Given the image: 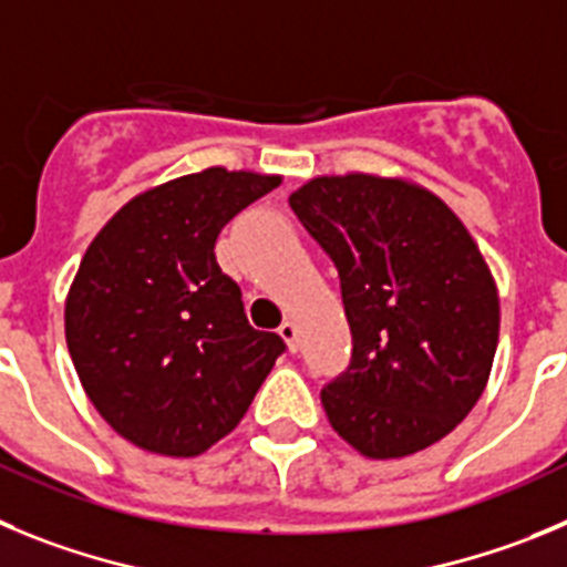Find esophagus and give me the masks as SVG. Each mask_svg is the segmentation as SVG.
<instances>
[{
	"instance_id": "esophagus-1",
	"label": "esophagus",
	"mask_w": 567,
	"mask_h": 567,
	"mask_svg": "<svg viewBox=\"0 0 567 567\" xmlns=\"http://www.w3.org/2000/svg\"><path fill=\"white\" fill-rule=\"evenodd\" d=\"M279 336H282L285 341H288V350L290 353H296V347H299V330H296V324L293 321H282V324H279Z\"/></svg>"
}]
</instances>
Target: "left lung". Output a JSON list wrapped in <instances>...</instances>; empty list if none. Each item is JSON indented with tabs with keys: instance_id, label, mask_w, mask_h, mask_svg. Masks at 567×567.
Returning a JSON list of instances; mask_svg holds the SVG:
<instances>
[{
	"instance_id": "left-lung-1",
	"label": "left lung",
	"mask_w": 567,
	"mask_h": 567,
	"mask_svg": "<svg viewBox=\"0 0 567 567\" xmlns=\"http://www.w3.org/2000/svg\"><path fill=\"white\" fill-rule=\"evenodd\" d=\"M333 259L353 353L321 406L372 461L432 446L472 412L499 336L497 288L443 200L375 175L316 177L290 195Z\"/></svg>"
}]
</instances>
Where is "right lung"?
<instances>
[{
	"mask_svg": "<svg viewBox=\"0 0 567 567\" xmlns=\"http://www.w3.org/2000/svg\"><path fill=\"white\" fill-rule=\"evenodd\" d=\"M279 177L214 169L126 203L93 239L64 308L70 359L112 430L146 452L195 457L226 437L285 353L254 330L217 265L228 220Z\"/></svg>",
	"mask_w": 567,
	"mask_h": 567,
	"instance_id": "1",
	"label": "right lung"
}]
</instances>
